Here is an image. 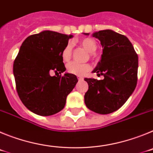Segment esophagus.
<instances>
[{"mask_svg":"<svg viewBox=\"0 0 153 153\" xmlns=\"http://www.w3.org/2000/svg\"><path fill=\"white\" fill-rule=\"evenodd\" d=\"M77 79H79V81H81V80H83V77H82V76H77Z\"/></svg>","mask_w":153,"mask_h":153,"instance_id":"esophagus-1","label":"esophagus"}]
</instances>
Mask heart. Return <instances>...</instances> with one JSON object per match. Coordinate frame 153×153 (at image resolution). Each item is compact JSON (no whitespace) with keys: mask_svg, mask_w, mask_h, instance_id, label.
<instances>
[{"mask_svg":"<svg viewBox=\"0 0 153 153\" xmlns=\"http://www.w3.org/2000/svg\"><path fill=\"white\" fill-rule=\"evenodd\" d=\"M79 44L86 50L87 52L93 53L96 51L97 48V43L95 40L91 38H83L79 41ZM72 55V45L68 44L62 52V59L63 61L67 62L70 60ZM67 69L68 72L72 74L78 76H83L91 70V66L87 63L81 64L76 62H70L67 66Z\"/></svg>","mask_w":153,"mask_h":153,"instance_id":"obj_1","label":"heart"}]
</instances>
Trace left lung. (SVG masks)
<instances>
[{
	"label": "left lung",
	"instance_id": "8db88e82",
	"mask_svg": "<svg viewBox=\"0 0 153 153\" xmlns=\"http://www.w3.org/2000/svg\"><path fill=\"white\" fill-rule=\"evenodd\" d=\"M93 36L102 47L101 60L93 73L104 78L100 80L85 78L89 85L85 104L95 113L109 114L120 109L136 88L138 55L126 36L112 30L95 32Z\"/></svg>",
	"mask_w": 153,
	"mask_h": 153
}]
</instances>
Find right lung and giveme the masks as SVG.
Here are the masks:
<instances>
[{
	"mask_svg": "<svg viewBox=\"0 0 153 153\" xmlns=\"http://www.w3.org/2000/svg\"><path fill=\"white\" fill-rule=\"evenodd\" d=\"M72 37L44 30L27 37L21 46L13 67L16 89L23 104L35 114L46 117L61 111L78 82L69 73L51 76L66 70L62 52Z\"/></svg>",
	"mask_w": 153,
	"mask_h": 153,
	"instance_id": "1",
	"label": "right lung"
}]
</instances>
